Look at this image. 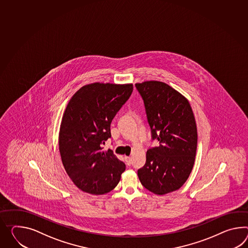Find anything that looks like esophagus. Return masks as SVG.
Segmentation results:
<instances>
[{
    "label": "esophagus",
    "instance_id": "34e87169",
    "mask_svg": "<svg viewBox=\"0 0 248 248\" xmlns=\"http://www.w3.org/2000/svg\"><path fill=\"white\" fill-rule=\"evenodd\" d=\"M125 161L128 166H131L132 165V157H125Z\"/></svg>",
    "mask_w": 248,
    "mask_h": 248
}]
</instances>
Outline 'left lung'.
Segmentation results:
<instances>
[{
  "label": "left lung",
  "instance_id": "obj_1",
  "mask_svg": "<svg viewBox=\"0 0 248 248\" xmlns=\"http://www.w3.org/2000/svg\"><path fill=\"white\" fill-rule=\"evenodd\" d=\"M135 87L145 106L151 138L158 146L146 153L138 170L141 185L158 195L178 190L192 172L197 149V128L186 97L169 85L150 80Z\"/></svg>",
  "mask_w": 248,
  "mask_h": 248
}]
</instances>
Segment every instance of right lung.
<instances>
[{
	"label": "right lung",
	"mask_w": 248,
	"mask_h": 248,
	"mask_svg": "<svg viewBox=\"0 0 248 248\" xmlns=\"http://www.w3.org/2000/svg\"><path fill=\"white\" fill-rule=\"evenodd\" d=\"M133 84L85 85L67 105L62 118L59 151L67 174L85 193L112 191L125 165L102 145L111 138L110 124L133 92Z\"/></svg>",
	"instance_id": "1"
}]
</instances>
